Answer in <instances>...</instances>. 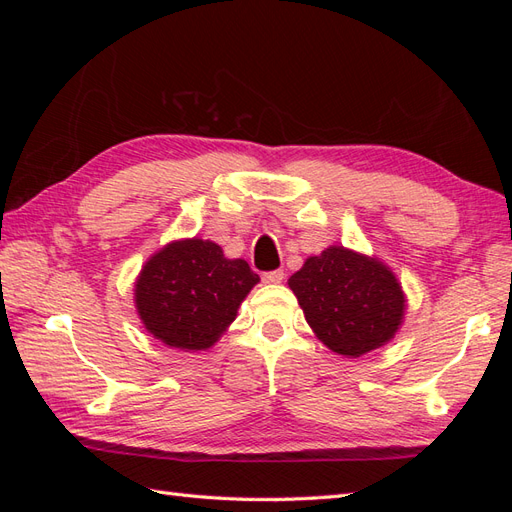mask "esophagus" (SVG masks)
I'll return each instance as SVG.
<instances>
[{
  "instance_id": "esophagus-1",
  "label": "esophagus",
  "mask_w": 512,
  "mask_h": 512,
  "mask_svg": "<svg viewBox=\"0 0 512 512\" xmlns=\"http://www.w3.org/2000/svg\"><path fill=\"white\" fill-rule=\"evenodd\" d=\"M262 280H265L267 284H282L284 282V271L282 269L267 271L265 275H262Z\"/></svg>"
}]
</instances>
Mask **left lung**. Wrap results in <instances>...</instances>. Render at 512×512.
Returning a JSON list of instances; mask_svg holds the SVG:
<instances>
[{
  "label": "left lung",
  "mask_w": 512,
  "mask_h": 512,
  "mask_svg": "<svg viewBox=\"0 0 512 512\" xmlns=\"http://www.w3.org/2000/svg\"><path fill=\"white\" fill-rule=\"evenodd\" d=\"M288 286L320 342L348 359L389 344L404 322L406 294L395 273L342 245L309 256Z\"/></svg>",
  "instance_id": "8db88e82"
}]
</instances>
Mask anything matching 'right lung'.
<instances>
[{
  "mask_svg": "<svg viewBox=\"0 0 512 512\" xmlns=\"http://www.w3.org/2000/svg\"><path fill=\"white\" fill-rule=\"evenodd\" d=\"M260 277L205 239H181L153 254L134 284L145 329L179 350H207L224 335Z\"/></svg>",
  "mask_w": 512,
  "mask_h": 512,
  "instance_id": "obj_1",
  "label": "right lung"
}]
</instances>
